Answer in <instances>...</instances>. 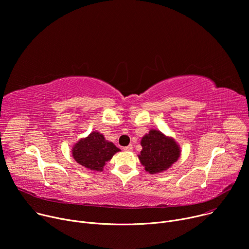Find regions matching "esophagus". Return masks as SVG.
Instances as JSON below:
<instances>
[{"instance_id": "1", "label": "esophagus", "mask_w": 249, "mask_h": 249, "mask_svg": "<svg viewBox=\"0 0 249 249\" xmlns=\"http://www.w3.org/2000/svg\"><path fill=\"white\" fill-rule=\"evenodd\" d=\"M124 151H131V150H132V145L129 144V145L124 147Z\"/></svg>"}]
</instances>
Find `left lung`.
<instances>
[{"label": "left lung", "mask_w": 249, "mask_h": 249, "mask_svg": "<svg viewBox=\"0 0 249 249\" xmlns=\"http://www.w3.org/2000/svg\"><path fill=\"white\" fill-rule=\"evenodd\" d=\"M142 150L139 158L145 170L156 174L168 169L180 156L176 142L158 130L151 129L142 140Z\"/></svg>", "instance_id": "left-lung-1"}]
</instances>
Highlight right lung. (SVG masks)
<instances>
[{
  "label": "right lung",
  "mask_w": 249,
  "mask_h": 249,
  "mask_svg": "<svg viewBox=\"0 0 249 249\" xmlns=\"http://www.w3.org/2000/svg\"><path fill=\"white\" fill-rule=\"evenodd\" d=\"M118 151L120 148L113 142H107L103 134L93 131L74 145L72 154L82 166L94 171H103L106 162L112 159Z\"/></svg>",
  "instance_id": "obj_1"
}]
</instances>
